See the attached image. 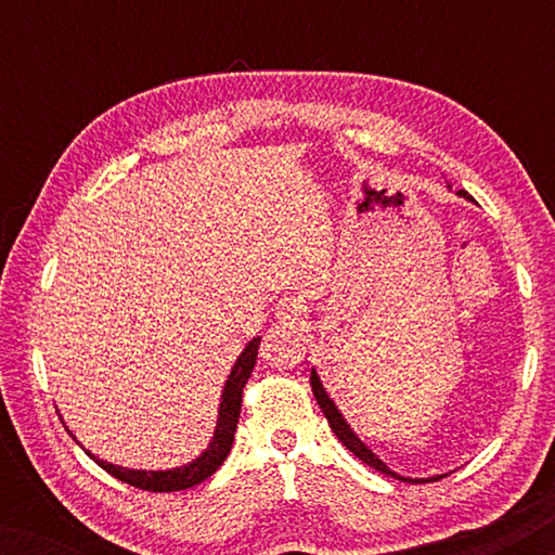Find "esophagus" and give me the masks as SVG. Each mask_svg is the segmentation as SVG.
<instances>
[{"instance_id":"34e87169","label":"esophagus","mask_w":555,"mask_h":555,"mask_svg":"<svg viewBox=\"0 0 555 555\" xmlns=\"http://www.w3.org/2000/svg\"><path fill=\"white\" fill-rule=\"evenodd\" d=\"M302 300H298V298H283L278 302V318H280V323L285 325V328H295V325L300 323V318H302Z\"/></svg>"}]
</instances>
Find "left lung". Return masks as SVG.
Instances as JSON below:
<instances>
[{
    "instance_id": "8db88e82",
    "label": "left lung",
    "mask_w": 555,
    "mask_h": 555,
    "mask_svg": "<svg viewBox=\"0 0 555 555\" xmlns=\"http://www.w3.org/2000/svg\"><path fill=\"white\" fill-rule=\"evenodd\" d=\"M457 196H462V199L475 202L473 196H469V194L465 192V189H460ZM310 386H313V397H315L318 404H321L325 420H328L331 429L336 431V437L340 439V442H344V447H348V450H351V452L356 454V457H359L361 462H366L369 467H374V469H378V473H384V475H389V477H397V480H404V482H429V480H437V477H442V475H437V477H422V480H420V477H416V480H412V477H401V475L393 473V469L386 467V462L378 460L376 454L371 452L369 447L363 444L359 437H356V431L351 429V424H348V422L344 420V414H340L338 404L328 397V391H325V386H323L321 376H318L315 369H310Z\"/></svg>"
}]
</instances>
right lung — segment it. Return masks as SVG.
<instances>
[{
	"label": "right lung",
	"mask_w": 555,
	"mask_h": 555,
	"mask_svg": "<svg viewBox=\"0 0 555 555\" xmlns=\"http://www.w3.org/2000/svg\"><path fill=\"white\" fill-rule=\"evenodd\" d=\"M257 348H260V338H253L245 346V351L240 353V359L234 361L230 376H227L222 401H219L215 437H211L207 450H204L194 462H189V465H184V467H173V469H128V467L111 465V462H105V460H98L95 454H90V452L88 454L105 469V473L113 475L120 482L133 485V488H139V490L177 492V490H186V488H194V485L204 482L207 477L217 473L219 465H222V462L227 460V454H230V450H232L234 431H237V422H240V412H242V389H245L247 378L255 369Z\"/></svg>",
	"instance_id": "1"
}]
</instances>
